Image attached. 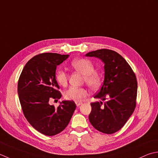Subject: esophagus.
<instances>
[{
    "label": "esophagus",
    "mask_w": 158,
    "mask_h": 158,
    "mask_svg": "<svg viewBox=\"0 0 158 158\" xmlns=\"http://www.w3.org/2000/svg\"><path fill=\"white\" fill-rule=\"evenodd\" d=\"M76 104L77 106H79L81 104H82V102H76Z\"/></svg>",
    "instance_id": "1"
}]
</instances>
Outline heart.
<instances>
[{
	"label": "heart",
	"mask_w": 158,
	"mask_h": 158,
	"mask_svg": "<svg viewBox=\"0 0 158 158\" xmlns=\"http://www.w3.org/2000/svg\"><path fill=\"white\" fill-rule=\"evenodd\" d=\"M71 66L77 72L84 75V82L89 88L92 89H98L101 85L102 78L98 72H95V67L91 60L86 59H77L71 63ZM55 78L57 82L61 86H66L68 81V75L62 69L58 70ZM88 93L82 87L71 86L64 92V97L66 99L74 102L82 100Z\"/></svg>",
	"instance_id": "1"
}]
</instances>
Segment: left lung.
Segmentation results:
<instances>
[{
  "label": "left lung",
  "instance_id": "1",
  "mask_svg": "<svg viewBox=\"0 0 158 158\" xmlns=\"http://www.w3.org/2000/svg\"><path fill=\"white\" fill-rule=\"evenodd\" d=\"M86 56L101 59L105 72L103 85L94 96L105 102L91 103L89 121L102 133H115L123 127L136 108V75L124 58L114 50H98Z\"/></svg>",
  "mask_w": 158,
  "mask_h": 158
}]
</instances>
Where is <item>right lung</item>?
Listing matches in <instances>:
<instances>
[{"instance_id":"1","label":"right lung","mask_w":158,"mask_h":158,"mask_svg":"<svg viewBox=\"0 0 158 158\" xmlns=\"http://www.w3.org/2000/svg\"><path fill=\"white\" fill-rule=\"evenodd\" d=\"M68 54L42 53L28 61L19 78L18 93L24 117L35 130L46 136L61 132L69 123L76 106L63 101L57 108L50 99H59L61 93L55 78L57 65Z\"/></svg>"}]
</instances>
